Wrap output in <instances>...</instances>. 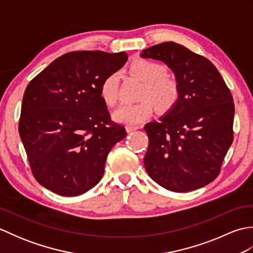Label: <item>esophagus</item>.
<instances>
[{"instance_id":"34e87169","label":"esophagus","mask_w":253,"mask_h":253,"mask_svg":"<svg viewBox=\"0 0 253 253\" xmlns=\"http://www.w3.org/2000/svg\"><path fill=\"white\" fill-rule=\"evenodd\" d=\"M137 129H138L137 126H129V125L126 126L127 132H132V131H135V130H137Z\"/></svg>"}]
</instances>
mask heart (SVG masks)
<instances>
[{
    "mask_svg": "<svg viewBox=\"0 0 253 253\" xmlns=\"http://www.w3.org/2000/svg\"><path fill=\"white\" fill-rule=\"evenodd\" d=\"M130 72L144 83L141 92L142 101L135 104H124L115 111V121L133 126L152 114L154 105L158 112L166 113L177 104L180 96L178 83L166 75V69L160 63L137 60L131 63ZM118 76L113 73L104 78L100 85V95L107 106L117 103Z\"/></svg>",
    "mask_w": 253,
    "mask_h": 253,
    "instance_id": "heart-1",
    "label": "heart"
}]
</instances>
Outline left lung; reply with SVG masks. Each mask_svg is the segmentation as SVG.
Returning <instances> with one entry per match:
<instances>
[{
    "instance_id": "obj_1",
    "label": "left lung",
    "mask_w": 253,
    "mask_h": 253,
    "mask_svg": "<svg viewBox=\"0 0 253 253\" xmlns=\"http://www.w3.org/2000/svg\"><path fill=\"white\" fill-rule=\"evenodd\" d=\"M174 72L180 96L160 122L144 126L149 137L143 162L151 178L174 192L212 182L234 139L235 105L221 74L208 58L175 42L143 50Z\"/></svg>"
}]
</instances>
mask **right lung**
I'll return each instance as SVG.
<instances>
[{
  "mask_svg": "<svg viewBox=\"0 0 253 253\" xmlns=\"http://www.w3.org/2000/svg\"><path fill=\"white\" fill-rule=\"evenodd\" d=\"M127 58L125 52H69L27 85L19 136L32 175L46 189L75 197L102 178L107 154L127 132L111 120L100 85Z\"/></svg>",
  "mask_w": 253,
  "mask_h": 253,
  "instance_id": "1",
  "label": "right lung"
}]
</instances>
